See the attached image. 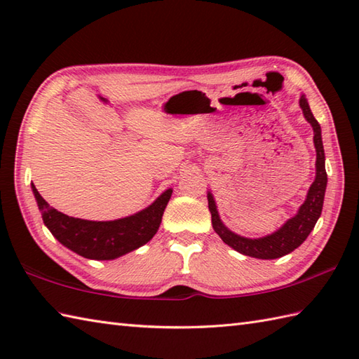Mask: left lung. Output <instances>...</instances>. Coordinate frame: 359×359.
Returning <instances> with one entry per match:
<instances>
[{
  "label": "left lung",
  "instance_id": "1",
  "mask_svg": "<svg viewBox=\"0 0 359 359\" xmlns=\"http://www.w3.org/2000/svg\"><path fill=\"white\" fill-rule=\"evenodd\" d=\"M299 106L304 117H306L311 128H313V143L316 149V177L309 189L306 201H304V203L292 219H288L278 231H274L269 236H264V238H243V236L233 233L230 228H226L224 225V222L219 217L215 197L208 191V208L211 212L212 228H215V231L220 236V239H222L226 245H230L233 250L239 251L241 255L257 259H278L292 253L293 250H296L307 239V236L313 230L319 216H321L324 194L327 188L325 156L323 147L321 126H319L318 120L313 117V114H311L309 102L304 94L299 98Z\"/></svg>",
  "mask_w": 359,
  "mask_h": 359
}]
</instances>
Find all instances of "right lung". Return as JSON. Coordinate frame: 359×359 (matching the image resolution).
I'll return each mask as SVG.
<instances>
[{"mask_svg": "<svg viewBox=\"0 0 359 359\" xmlns=\"http://www.w3.org/2000/svg\"><path fill=\"white\" fill-rule=\"evenodd\" d=\"M32 191L41 211L44 225L60 243L86 259L111 261L134 251L149 242L162 222L163 211L171 199L172 189H166L144 208L133 216L116 220H85L69 217L52 208L32 184Z\"/></svg>", "mask_w": 359, "mask_h": 359, "instance_id": "1", "label": "right lung"}]
</instances>
